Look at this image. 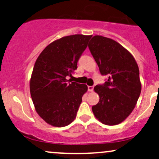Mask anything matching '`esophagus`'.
<instances>
[{"mask_svg":"<svg viewBox=\"0 0 159 159\" xmlns=\"http://www.w3.org/2000/svg\"><path fill=\"white\" fill-rule=\"evenodd\" d=\"M94 90V86H88V91L92 92Z\"/></svg>","mask_w":159,"mask_h":159,"instance_id":"esophagus-1","label":"esophagus"}]
</instances>
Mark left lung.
I'll return each mask as SVG.
<instances>
[{
	"label": "left lung",
	"instance_id": "8db88e82",
	"mask_svg": "<svg viewBox=\"0 0 159 159\" xmlns=\"http://www.w3.org/2000/svg\"><path fill=\"white\" fill-rule=\"evenodd\" d=\"M88 47L100 74L108 76L105 83L94 86L100 100L92 111L102 123L117 125L131 113L141 93L137 63L125 48L109 38L94 36Z\"/></svg>",
	"mask_w": 159,
	"mask_h": 159
}]
</instances>
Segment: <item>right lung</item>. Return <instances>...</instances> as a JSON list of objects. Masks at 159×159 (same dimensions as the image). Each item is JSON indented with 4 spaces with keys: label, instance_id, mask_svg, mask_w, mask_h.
<instances>
[{
    "label": "right lung",
    "instance_id": "1",
    "mask_svg": "<svg viewBox=\"0 0 159 159\" xmlns=\"http://www.w3.org/2000/svg\"><path fill=\"white\" fill-rule=\"evenodd\" d=\"M92 36L75 34L48 45L37 58L30 81V92L38 114L56 127L68 125L75 120L87 91V86L67 80Z\"/></svg>",
    "mask_w": 159,
    "mask_h": 159
}]
</instances>
